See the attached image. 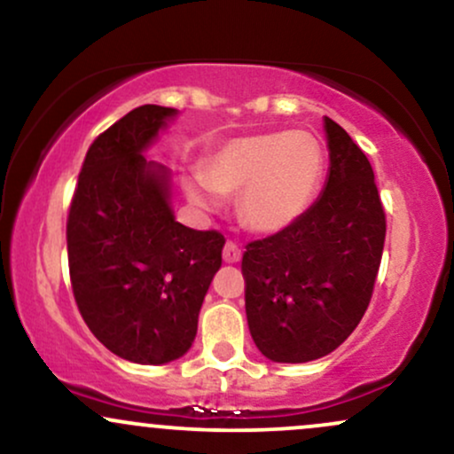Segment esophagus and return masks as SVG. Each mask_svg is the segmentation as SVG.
<instances>
[{"label": "esophagus", "mask_w": 454, "mask_h": 454, "mask_svg": "<svg viewBox=\"0 0 454 454\" xmlns=\"http://www.w3.org/2000/svg\"><path fill=\"white\" fill-rule=\"evenodd\" d=\"M223 260L226 262H239L241 260V247L234 241H226V245H223Z\"/></svg>", "instance_id": "34e87169"}]
</instances>
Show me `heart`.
Segmentation results:
<instances>
[{
    "mask_svg": "<svg viewBox=\"0 0 454 454\" xmlns=\"http://www.w3.org/2000/svg\"><path fill=\"white\" fill-rule=\"evenodd\" d=\"M325 168L320 143L307 132H264L223 143L190 184L196 205L215 207L213 190L239 195V217L256 232L286 231L314 202Z\"/></svg>",
    "mask_w": 454,
    "mask_h": 454,
    "instance_id": "heart-1",
    "label": "heart"
}]
</instances>
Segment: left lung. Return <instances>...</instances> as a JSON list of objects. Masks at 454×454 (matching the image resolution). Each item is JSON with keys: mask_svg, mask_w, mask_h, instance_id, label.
<instances>
[{"mask_svg": "<svg viewBox=\"0 0 454 454\" xmlns=\"http://www.w3.org/2000/svg\"><path fill=\"white\" fill-rule=\"evenodd\" d=\"M331 173L299 222L245 245V314L275 363L326 356L350 337L376 286L387 213L373 168L340 123L325 117Z\"/></svg>", "mask_w": 454, "mask_h": 454, "instance_id": "obj_1", "label": "left lung"}]
</instances>
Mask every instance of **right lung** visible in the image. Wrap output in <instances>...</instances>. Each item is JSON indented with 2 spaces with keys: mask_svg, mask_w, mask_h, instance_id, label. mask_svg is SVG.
Returning a JSON list of instances; mask_svg holds the SVG:
<instances>
[{
  "mask_svg": "<svg viewBox=\"0 0 454 454\" xmlns=\"http://www.w3.org/2000/svg\"><path fill=\"white\" fill-rule=\"evenodd\" d=\"M175 108H134L91 143L67 213V267L93 335L117 356L161 364L184 356L226 243L175 222L168 173L145 160Z\"/></svg>",
  "mask_w": 454,
  "mask_h": 454,
  "instance_id": "1",
  "label": "right lung"
}]
</instances>
